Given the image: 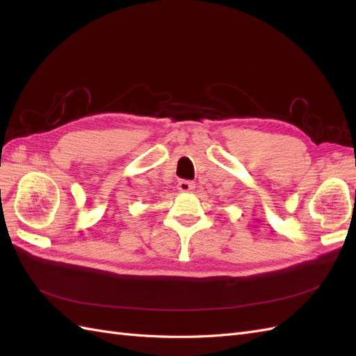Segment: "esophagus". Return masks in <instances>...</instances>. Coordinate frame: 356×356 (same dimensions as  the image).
Returning <instances> with one entry per match:
<instances>
[{
	"label": "esophagus",
	"mask_w": 356,
	"mask_h": 356,
	"mask_svg": "<svg viewBox=\"0 0 356 356\" xmlns=\"http://www.w3.org/2000/svg\"><path fill=\"white\" fill-rule=\"evenodd\" d=\"M195 182H191V181H187V179H181L179 182H178V190L181 191V193H188V191H191V190H195Z\"/></svg>",
	"instance_id": "34e87169"
}]
</instances>
